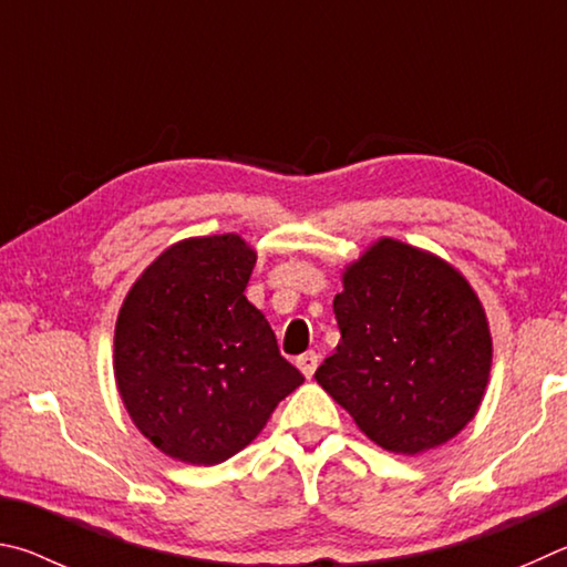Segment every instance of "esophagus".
I'll use <instances>...</instances> for the list:
<instances>
[{"label": "esophagus", "mask_w": 567, "mask_h": 567, "mask_svg": "<svg viewBox=\"0 0 567 567\" xmlns=\"http://www.w3.org/2000/svg\"><path fill=\"white\" fill-rule=\"evenodd\" d=\"M296 365H299V369H301V373L306 375V379H311V375L316 373V365H319V353L309 351V353L299 355V359H296Z\"/></svg>", "instance_id": "1"}]
</instances>
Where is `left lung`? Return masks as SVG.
<instances>
[{"instance_id": "obj_1", "label": "left lung", "mask_w": 567, "mask_h": 567, "mask_svg": "<svg viewBox=\"0 0 567 567\" xmlns=\"http://www.w3.org/2000/svg\"><path fill=\"white\" fill-rule=\"evenodd\" d=\"M333 313L341 341L316 381L375 445L415 455L473 421L493 341L478 296L451 264L379 238L346 266Z\"/></svg>"}]
</instances>
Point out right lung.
<instances>
[{
  "instance_id": "1",
  "label": "right lung",
  "mask_w": 567,
  "mask_h": 567,
  "mask_svg": "<svg viewBox=\"0 0 567 567\" xmlns=\"http://www.w3.org/2000/svg\"><path fill=\"white\" fill-rule=\"evenodd\" d=\"M254 264L238 234L184 238L144 268L118 311V395L136 429L176 461L231 458L303 383L244 296Z\"/></svg>"
}]
</instances>
